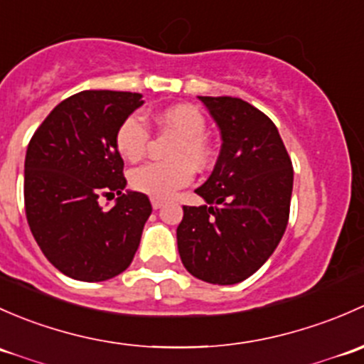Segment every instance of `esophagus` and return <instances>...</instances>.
<instances>
[{
    "mask_svg": "<svg viewBox=\"0 0 364 364\" xmlns=\"http://www.w3.org/2000/svg\"><path fill=\"white\" fill-rule=\"evenodd\" d=\"M151 203H152V208L157 210V208L163 207V205H164V200H157V198H152Z\"/></svg>",
    "mask_w": 364,
    "mask_h": 364,
    "instance_id": "obj_1",
    "label": "esophagus"
}]
</instances>
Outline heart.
Wrapping results in <instances>:
<instances>
[{
	"label": "heart",
	"mask_w": 364,
	"mask_h": 364,
	"mask_svg": "<svg viewBox=\"0 0 364 364\" xmlns=\"http://www.w3.org/2000/svg\"><path fill=\"white\" fill-rule=\"evenodd\" d=\"M157 122L177 140L171 144L163 163H147L131 171L129 183L134 191L157 200H168L178 189L189 186L194 168L203 170L212 161V151L205 138L207 121L193 105L178 103L157 114ZM151 131L140 114L127 115L115 131V147L126 161L136 163L145 156Z\"/></svg>",
	"instance_id": "obj_1"
}]
</instances>
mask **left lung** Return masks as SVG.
I'll return each mask as SVG.
<instances>
[{
  "instance_id": "8db88e82",
  "label": "left lung",
  "mask_w": 364,
  "mask_h": 364,
  "mask_svg": "<svg viewBox=\"0 0 364 364\" xmlns=\"http://www.w3.org/2000/svg\"><path fill=\"white\" fill-rule=\"evenodd\" d=\"M220 129L219 157L183 207L178 254L191 275L219 286L249 279L282 240L289 220L293 163L272 119L231 96H198Z\"/></svg>"
}]
</instances>
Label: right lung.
<instances>
[{
    "label": "right lung",
    "instance_id": "right-lung-1",
    "mask_svg": "<svg viewBox=\"0 0 364 364\" xmlns=\"http://www.w3.org/2000/svg\"><path fill=\"white\" fill-rule=\"evenodd\" d=\"M141 105L138 92H77L47 115L28 145L29 230L45 257L75 280L101 282L119 275L140 245L152 205L145 194L124 193L115 131ZM115 193L114 207L101 209L99 196Z\"/></svg>",
    "mask_w": 364,
    "mask_h": 364
}]
</instances>
